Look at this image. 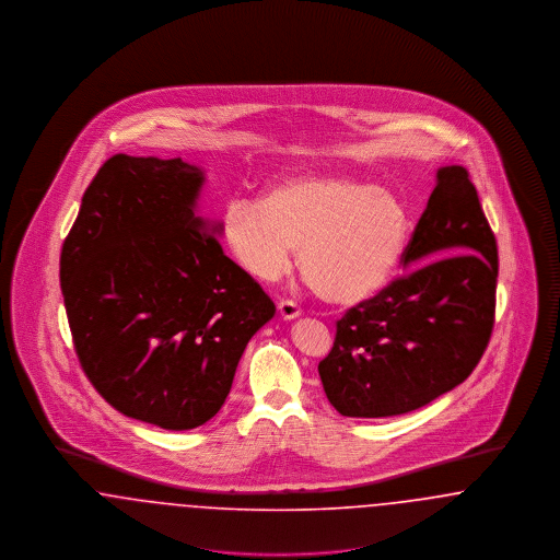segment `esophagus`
Here are the masks:
<instances>
[{"label": "esophagus", "instance_id": "34e87169", "mask_svg": "<svg viewBox=\"0 0 560 560\" xmlns=\"http://www.w3.org/2000/svg\"><path fill=\"white\" fill-rule=\"evenodd\" d=\"M277 308H279V315H281V319H298V317L302 315V308H300L295 302H290V300H281Z\"/></svg>", "mask_w": 560, "mask_h": 560}]
</instances>
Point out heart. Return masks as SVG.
<instances>
[{"instance_id":"b5f03b06","label":"heart","mask_w":560,"mask_h":560,"mask_svg":"<svg viewBox=\"0 0 560 560\" xmlns=\"http://www.w3.org/2000/svg\"><path fill=\"white\" fill-rule=\"evenodd\" d=\"M411 231L397 192L347 174H288L260 203L231 199L220 237L233 260L258 281H277L298 267L329 304H359L395 275Z\"/></svg>"}]
</instances>
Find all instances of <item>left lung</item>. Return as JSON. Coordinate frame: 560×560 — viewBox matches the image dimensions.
I'll use <instances>...</instances> for the list:
<instances>
[{
  "label": "left lung",
  "instance_id": "obj_1",
  "mask_svg": "<svg viewBox=\"0 0 560 560\" xmlns=\"http://www.w3.org/2000/svg\"><path fill=\"white\" fill-rule=\"evenodd\" d=\"M413 264L423 267L338 320L334 348L319 363L323 390L347 418L420 409L459 386L487 348L498 245L462 165L436 170L402 270Z\"/></svg>",
  "mask_w": 560,
  "mask_h": 560
}]
</instances>
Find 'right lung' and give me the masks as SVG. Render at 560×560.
Masks as SVG:
<instances>
[{"mask_svg": "<svg viewBox=\"0 0 560 560\" xmlns=\"http://www.w3.org/2000/svg\"><path fill=\"white\" fill-rule=\"evenodd\" d=\"M206 170L115 155L83 192L60 254L81 368L124 416L201 427L231 393L241 354L275 317L262 288L199 212Z\"/></svg>", "mask_w": 560, "mask_h": 560, "instance_id": "1", "label": "right lung"}]
</instances>
